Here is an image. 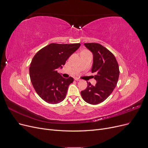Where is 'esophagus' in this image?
I'll use <instances>...</instances> for the list:
<instances>
[{"label":"esophagus","instance_id":"esophagus-1","mask_svg":"<svg viewBox=\"0 0 148 148\" xmlns=\"http://www.w3.org/2000/svg\"><path fill=\"white\" fill-rule=\"evenodd\" d=\"M75 81L79 82V81H80V79H79V78H75Z\"/></svg>","mask_w":148,"mask_h":148}]
</instances>
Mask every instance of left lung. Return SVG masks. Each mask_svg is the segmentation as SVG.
I'll return each instance as SVG.
<instances>
[{
    "label": "left lung",
    "mask_w": 148,
    "mask_h": 148,
    "mask_svg": "<svg viewBox=\"0 0 148 148\" xmlns=\"http://www.w3.org/2000/svg\"><path fill=\"white\" fill-rule=\"evenodd\" d=\"M93 55L91 71L95 73V86L88 83L87 88L81 91L83 100L96 105L104 101L117 86L119 67L115 56L108 49L98 43H84Z\"/></svg>",
    "instance_id": "8db88e82"
}]
</instances>
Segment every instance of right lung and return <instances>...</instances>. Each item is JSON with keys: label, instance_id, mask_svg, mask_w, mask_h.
Masks as SVG:
<instances>
[{"label": "right lung", "instance_id": "add662e5", "mask_svg": "<svg viewBox=\"0 0 148 148\" xmlns=\"http://www.w3.org/2000/svg\"><path fill=\"white\" fill-rule=\"evenodd\" d=\"M80 45L52 43L34 56L29 66L31 82L38 95L49 104H57L65 99L73 78H63L57 69L62 68Z\"/></svg>", "mask_w": 148, "mask_h": 148}]
</instances>
